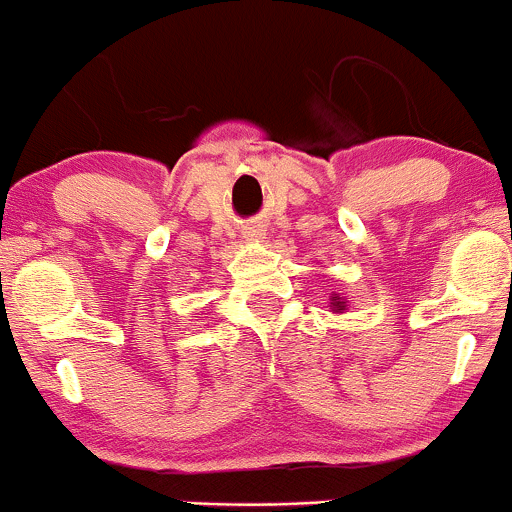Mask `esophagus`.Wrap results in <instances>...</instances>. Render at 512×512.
<instances>
[{
  "instance_id": "1",
  "label": "esophagus",
  "mask_w": 512,
  "mask_h": 512,
  "mask_svg": "<svg viewBox=\"0 0 512 512\" xmlns=\"http://www.w3.org/2000/svg\"><path fill=\"white\" fill-rule=\"evenodd\" d=\"M244 234H246V239H251V241H261L263 236H266V234H263L261 227H249Z\"/></svg>"
}]
</instances>
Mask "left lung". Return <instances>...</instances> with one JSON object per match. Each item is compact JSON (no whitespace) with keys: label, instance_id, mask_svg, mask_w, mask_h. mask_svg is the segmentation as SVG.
<instances>
[{"label":"left lung","instance_id":"1","mask_svg":"<svg viewBox=\"0 0 512 512\" xmlns=\"http://www.w3.org/2000/svg\"><path fill=\"white\" fill-rule=\"evenodd\" d=\"M329 310H332V312H346V300L339 298L337 293L329 295Z\"/></svg>","mask_w":512,"mask_h":512}]
</instances>
